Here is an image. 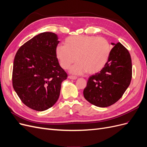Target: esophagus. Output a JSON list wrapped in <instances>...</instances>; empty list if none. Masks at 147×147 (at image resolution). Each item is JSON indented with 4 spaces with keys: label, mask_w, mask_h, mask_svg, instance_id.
<instances>
[{
    "label": "esophagus",
    "mask_w": 147,
    "mask_h": 147,
    "mask_svg": "<svg viewBox=\"0 0 147 147\" xmlns=\"http://www.w3.org/2000/svg\"><path fill=\"white\" fill-rule=\"evenodd\" d=\"M68 78H70V79H72V80H76L77 78V77L73 76V75H69V76L68 77Z\"/></svg>",
    "instance_id": "esophagus-1"
}]
</instances>
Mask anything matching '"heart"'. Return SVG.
Here are the masks:
<instances>
[{"instance_id": "heart-1", "label": "heart", "mask_w": 147, "mask_h": 147, "mask_svg": "<svg viewBox=\"0 0 147 147\" xmlns=\"http://www.w3.org/2000/svg\"><path fill=\"white\" fill-rule=\"evenodd\" d=\"M111 51L112 46L104 37L78 35L67 37L64 45L56 47V55L64 69H69L76 59L77 63L71 69V72L92 74L104 67Z\"/></svg>"}]
</instances>
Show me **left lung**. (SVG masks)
Segmentation results:
<instances>
[{
    "label": "left lung",
    "mask_w": 147,
    "mask_h": 147,
    "mask_svg": "<svg viewBox=\"0 0 147 147\" xmlns=\"http://www.w3.org/2000/svg\"><path fill=\"white\" fill-rule=\"evenodd\" d=\"M114 45L107 63L99 73L88 78L83 95L90 103L99 107L114 104L123 96L132 78L129 52L121 43Z\"/></svg>",
    "instance_id": "left-lung-1"
}]
</instances>
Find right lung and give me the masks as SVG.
<instances>
[{
    "instance_id": "right-lung-1",
    "label": "right lung",
    "mask_w": 147,
    "mask_h": 147,
    "mask_svg": "<svg viewBox=\"0 0 147 147\" xmlns=\"http://www.w3.org/2000/svg\"><path fill=\"white\" fill-rule=\"evenodd\" d=\"M57 35L43 32L17 51L13 62L12 83L23 103L31 109L44 111L58 99L61 83L67 74L56 55Z\"/></svg>"
}]
</instances>
